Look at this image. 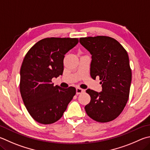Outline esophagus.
<instances>
[{
	"label": "esophagus",
	"instance_id": "34e87169",
	"mask_svg": "<svg viewBox=\"0 0 150 150\" xmlns=\"http://www.w3.org/2000/svg\"><path fill=\"white\" fill-rule=\"evenodd\" d=\"M84 92V90L79 88V87H77V88H76V93H77V94H80Z\"/></svg>",
	"mask_w": 150,
	"mask_h": 150
}]
</instances>
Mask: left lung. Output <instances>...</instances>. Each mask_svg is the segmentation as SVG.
I'll list each match as a JSON object with an SVG mask.
<instances>
[{
	"label": "left lung",
	"mask_w": 150,
	"mask_h": 150,
	"mask_svg": "<svg viewBox=\"0 0 150 150\" xmlns=\"http://www.w3.org/2000/svg\"><path fill=\"white\" fill-rule=\"evenodd\" d=\"M79 42L92 55L91 77L97 76L102 91L86 90L91 102L84 109L90 117L100 122L115 119L126 105L132 71L127 52L117 40L107 36L80 38Z\"/></svg>",
	"instance_id": "left-lung-1"
}]
</instances>
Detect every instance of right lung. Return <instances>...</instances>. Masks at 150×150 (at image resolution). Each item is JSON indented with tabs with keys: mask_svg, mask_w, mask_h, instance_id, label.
<instances>
[{
	"mask_svg": "<svg viewBox=\"0 0 150 150\" xmlns=\"http://www.w3.org/2000/svg\"><path fill=\"white\" fill-rule=\"evenodd\" d=\"M78 42L77 38H45L24 57L20 69L21 96L30 115L39 123L58 121L76 94L75 87L54 86L52 79L62 75L65 54Z\"/></svg>",
	"mask_w": 150,
	"mask_h": 150,
	"instance_id": "obj_1",
	"label": "right lung"
}]
</instances>
